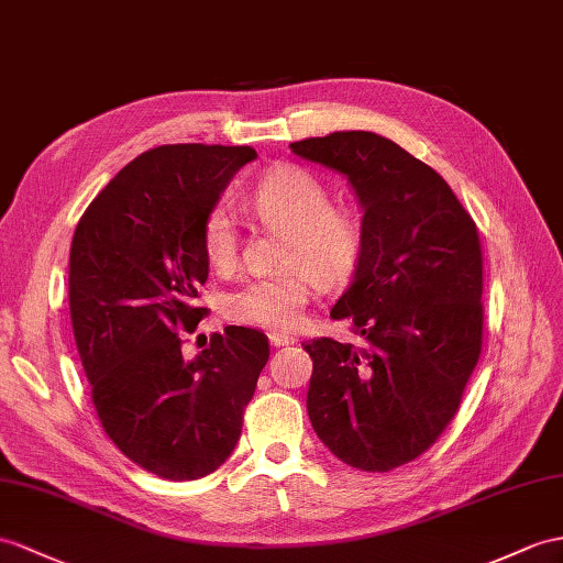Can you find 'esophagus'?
<instances>
[{
	"label": "esophagus",
	"mask_w": 563,
	"mask_h": 563,
	"mask_svg": "<svg viewBox=\"0 0 563 563\" xmlns=\"http://www.w3.org/2000/svg\"><path fill=\"white\" fill-rule=\"evenodd\" d=\"M269 344L277 349H284V346H294L296 339L289 334H269Z\"/></svg>",
	"instance_id": "esophagus-1"
}]
</instances>
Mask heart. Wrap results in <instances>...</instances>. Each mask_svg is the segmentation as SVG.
I'll use <instances>...</instances> for the list:
<instances>
[{
  "label": "heart",
  "mask_w": 563,
  "mask_h": 563,
  "mask_svg": "<svg viewBox=\"0 0 563 563\" xmlns=\"http://www.w3.org/2000/svg\"><path fill=\"white\" fill-rule=\"evenodd\" d=\"M251 208L267 229L284 231L282 269L245 279L224 298L227 318L263 329H294L303 320L318 278L327 289L346 284L363 253V224L334 208L332 194L312 172L282 164L251 190ZM202 253L210 267L229 272L239 260V227L227 205L202 222Z\"/></svg>",
  "instance_id": "heart-1"
}]
</instances>
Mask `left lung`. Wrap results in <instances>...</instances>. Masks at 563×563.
<instances>
[{
  "label": "left lung",
  "instance_id": "left-lung-1",
  "mask_svg": "<svg viewBox=\"0 0 563 563\" xmlns=\"http://www.w3.org/2000/svg\"><path fill=\"white\" fill-rule=\"evenodd\" d=\"M344 174L363 208V253L332 320L363 346L312 339L308 416L336 459L387 473L424 454L454 420L483 351V245L454 190L369 131L291 143Z\"/></svg>",
  "mask_w": 563,
  "mask_h": 563
}]
</instances>
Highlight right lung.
Segmentation results:
<instances>
[{"mask_svg": "<svg viewBox=\"0 0 563 563\" xmlns=\"http://www.w3.org/2000/svg\"><path fill=\"white\" fill-rule=\"evenodd\" d=\"M249 145H159L129 162L80 217L68 255V310L92 406L123 456L174 483L210 475L234 451L269 358L249 327L212 334L196 361L208 282L202 222Z\"/></svg>", "mask_w": 563, "mask_h": 563, "instance_id": "right-lung-1", "label": "right lung"}]
</instances>
